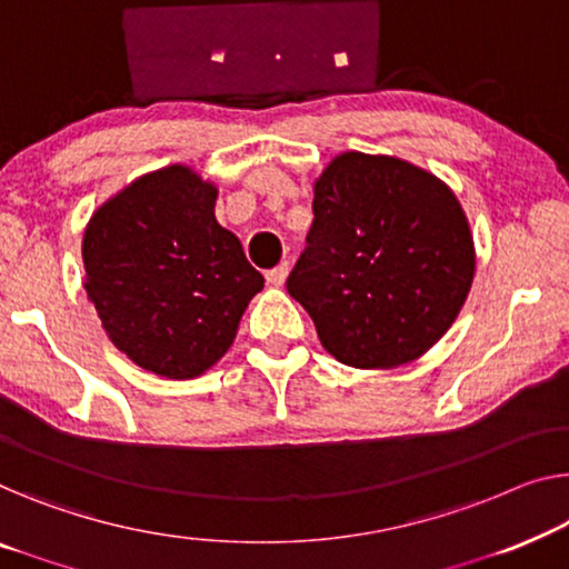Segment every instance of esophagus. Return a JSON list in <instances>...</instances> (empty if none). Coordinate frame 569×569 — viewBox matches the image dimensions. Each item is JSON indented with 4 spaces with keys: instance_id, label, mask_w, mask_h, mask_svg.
<instances>
[{
    "instance_id": "esophagus-1",
    "label": "esophagus",
    "mask_w": 569,
    "mask_h": 569,
    "mask_svg": "<svg viewBox=\"0 0 569 569\" xmlns=\"http://www.w3.org/2000/svg\"><path fill=\"white\" fill-rule=\"evenodd\" d=\"M286 278H288V262H281V266L273 268V270H268V273H266V281L270 286H283Z\"/></svg>"
}]
</instances>
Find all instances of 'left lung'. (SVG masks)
I'll use <instances>...</instances> for the list:
<instances>
[{
	"mask_svg": "<svg viewBox=\"0 0 569 569\" xmlns=\"http://www.w3.org/2000/svg\"><path fill=\"white\" fill-rule=\"evenodd\" d=\"M472 278L470 222L442 178L350 150L313 181L309 248L286 286L332 358L388 370L445 337Z\"/></svg>",
	"mask_w": 569,
	"mask_h": 569,
	"instance_id": "obj_1",
	"label": "left lung"
}]
</instances>
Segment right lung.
I'll list each match as a JSON object with an SVG mask.
<instances>
[{
  "instance_id": "1",
  "label": "right lung",
  "mask_w": 569,
  "mask_h": 569,
  "mask_svg": "<svg viewBox=\"0 0 569 569\" xmlns=\"http://www.w3.org/2000/svg\"><path fill=\"white\" fill-rule=\"evenodd\" d=\"M217 186L191 166L142 173L91 214L83 288L134 366L189 380L230 350L262 276L214 217Z\"/></svg>"
}]
</instances>
